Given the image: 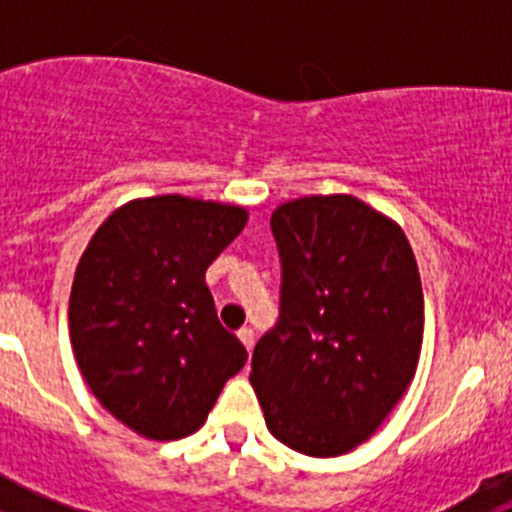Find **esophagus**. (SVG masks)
<instances>
[{
  "label": "esophagus",
  "instance_id": "obj_1",
  "mask_svg": "<svg viewBox=\"0 0 512 512\" xmlns=\"http://www.w3.org/2000/svg\"><path fill=\"white\" fill-rule=\"evenodd\" d=\"M238 338H241L243 346L251 351V348H253V330L251 328H241V330H238Z\"/></svg>",
  "mask_w": 512,
  "mask_h": 512
}]
</instances>
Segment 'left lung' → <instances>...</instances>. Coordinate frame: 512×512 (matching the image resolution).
Listing matches in <instances>:
<instances>
[{
    "label": "left lung",
    "instance_id": "obj_1",
    "mask_svg": "<svg viewBox=\"0 0 512 512\" xmlns=\"http://www.w3.org/2000/svg\"><path fill=\"white\" fill-rule=\"evenodd\" d=\"M271 233L279 320L253 348L251 384L277 441L341 456L377 431L418 369L425 315L413 248L351 194L284 202Z\"/></svg>",
    "mask_w": 512,
    "mask_h": 512
}]
</instances>
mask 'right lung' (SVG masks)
<instances>
[{
  "label": "right lung",
  "instance_id": "1",
  "mask_svg": "<svg viewBox=\"0 0 512 512\" xmlns=\"http://www.w3.org/2000/svg\"><path fill=\"white\" fill-rule=\"evenodd\" d=\"M246 220L243 207L182 194L133 200L99 225L76 266V364L102 408L140 436L176 441L197 431L246 364L205 284Z\"/></svg>",
  "mask_w": 512,
  "mask_h": 512
}]
</instances>
